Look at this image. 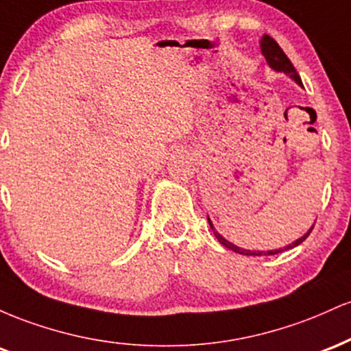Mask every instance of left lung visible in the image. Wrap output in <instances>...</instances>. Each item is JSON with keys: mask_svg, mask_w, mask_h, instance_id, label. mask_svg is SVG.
<instances>
[{"mask_svg": "<svg viewBox=\"0 0 351 351\" xmlns=\"http://www.w3.org/2000/svg\"><path fill=\"white\" fill-rule=\"evenodd\" d=\"M261 51H263L265 60H267V64L272 67L274 71L285 72V74L291 75V77L295 80L297 84H300V86H302L300 75L297 74L295 67H293V64L291 62V59H289L287 56H285V52L282 51V47L276 43V39L271 38V36H269V34H264L263 38H261ZM208 221H209V226H211V229H213V232H215V236L217 237V241H219L221 244L226 245L228 249H231V251H234L237 254H244V256H274V254L284 252V251H287V249H292V247H295V245H299L300 243H304V241L307 239L308 234H310V232H312V229H313V226H312V228H310V231L307 232V234L302 236L300 239L295 241V243L285 245V247L276 249V251H267V252H265V251H245V249L237 247V245H234L232 243H229V241L224 239V237L221 236V234H217L216 229H215V226H213V223H211V219H209V217H208Z\"/></svg>", "mask_w": 351, "mask_h": 351, "instance_id": "obj_1", "label": "left lung"}]
</instances>
